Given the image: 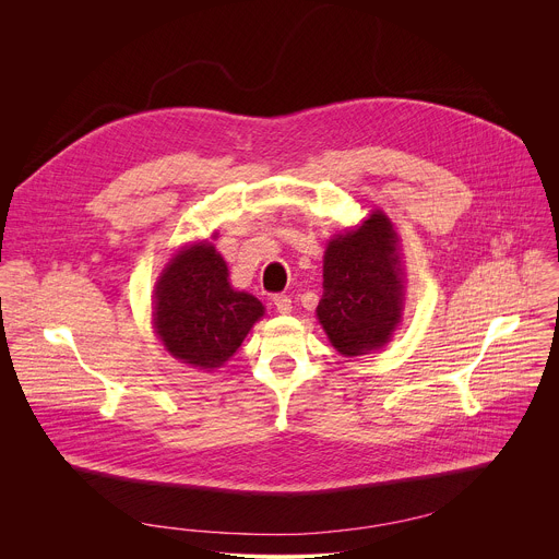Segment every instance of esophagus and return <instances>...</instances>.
<instances>
[{
    "label": "esophagus",
    "instance_id": "obj_1",
    "mask_svg": "<svg viewBox=\"0 0 559 559\" xmlns=\"http://www.w3.org/2000/svg\"><path fill=\"white\" fill-rule=\"evenodd\" d=\"M272 300H274V307H276L278 313H289V311H292V298H289V296L276 294Z\"/></svg>",
    "mask_w": 559,
    "mask_h": 559
}]
</instances>
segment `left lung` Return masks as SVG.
Returning <instances> with one entry per match:
<instances>
[{
    "instance_id": "1",
    "label": "left lung",
    "mask_w": 559,
    "mask_h": 559,
    "mask_svg": "<svg viewBox=\"0 0 559 559\" xmlns=\"http://www.w3.org/2000/svg\"><path fill=\"white\" fill-rule=\"evenodd\" d=\"M405 281L397 234L384 212L334 236L323 259L318 323L338 354L354 358L384 347L403 316Z\"/></svg>"
}]
</instances>
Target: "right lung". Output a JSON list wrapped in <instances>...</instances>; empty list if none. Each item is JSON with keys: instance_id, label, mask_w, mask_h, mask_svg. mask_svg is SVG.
Returning a JSON list of instances; mask_svg holds the SVG:
<instances>
[{"instance_id": "add662e5", "label": "right lung", "mask_w": 559, "mask_h": 559, "mask_svg": "<svg viewBox=\"0 0 559 559\" xmlns=\"http://www.w3.org/2000/svg\"><path fill=\"white\" fill-rule=\"evenodd\" d=\"M212 243L179 250L154 287V332L179 360L214 371L241 347L265 313L259 298L229 285Z\"/></svg>"}]
</instances>
